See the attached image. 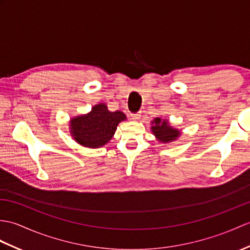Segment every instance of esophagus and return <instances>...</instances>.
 <instances>
[{
  "mask_svg": "<svg viewBox=\"0 0 250 250\" xmlns=\"http://www.w3.org/2000/svg\"><path fill=\"white\" fill-rule=\"evenodd\" d=\"M141 112H138V113H134V114H131V119L133 120V121H137V120H139V118H141Z\"/></svg>",
  "mask_w": 250,
  "mask_h": 250,
  "instance_id": "esophagus-1",
  "label": "esophagus"
}]
</instances>
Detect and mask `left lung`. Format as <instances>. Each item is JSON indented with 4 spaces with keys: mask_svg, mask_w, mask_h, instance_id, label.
<instances>
[{
    "mask_svg": "<svg viewBox=\"0 0 250 250\" xmlns=\"http://www.w3.org/2000/svg\"><path fill=\"white\" fill-rule=\"evenodd\" d=\"M151 132L155 136L156 141L163 144L175 142L181 135V131L171 126L168 119L156 117L151 121Z\"/></svg>",
    "mask_w": 250,
    "mask_h": 250,
    "instance_id": "left-lung-1",
    "label": "left lung"
}]
</instances>
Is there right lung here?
Masks as SVG:
<instances>
[{"instance_id":"obj_1","label":"right lung","mask_w":250,"mask_h":250,"mask_svg":"<svg viewBox=\"0 0 250 250\" xmlns=\"http://www.w3.org/2000/svg\"><path fill=\"white\" fill-rule=\"evenodd\" d=\"M126 120L120 112L108 111L105 103H99L87 114L75 116L69 121L72 138L86 148H101L113 138L117 125Z\"/></svg>"}]
</instances>
